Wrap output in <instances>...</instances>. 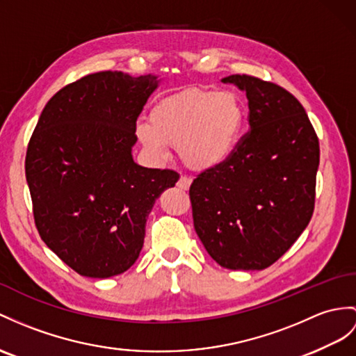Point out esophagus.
<instances>
[{"label": "esophagus", "mask_w": 356, "mask_h": 356, "mask_svg": "<svg viewBox=\"0 0 356 356\" xmlns=\"http://www.w3.org/2000/svg\"><path fill=\"white\" fill-rule=\"evenodd\" d=\"M190 184H192V179H190L188 177H181V178L178 179V183H177V186H178L181 190H188Z\"/></svg>", "instance_id": "obj_1"}]
</instances>
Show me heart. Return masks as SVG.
Wrapping results in <instances>:
<instances>
[{
    "label": "heart",
    "instance_id": "obj_1",
    "mask_svg": "<svg viewBox=\"0 0 356 356\" xmlns=\"http://www.w3.org/2000/svg\"><path fill=\"white\" fill-rule=\"evenodd\" d=\"M245 124L243 102L232 92L190 89L159 102L136 134L154 157L164 159L168 145L195 170H210L236 152Z\"/></svg>",
    "mask_w": 356,
    "mask_h": 356
}]
</instances>
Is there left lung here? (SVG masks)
Instances as JSON below:
<instances>
[{
    "instance_id": "left-lung-1",
    "label": "left lung",
    "mask_w": 356,
    "mask_h": 356,
    "mask_svg": "<svg viewBox=\"0 0 356 356\" xmlns=\"http://www.w3.org/2000/svg\"><path fill=\"white\" fill-rule=\"evenodd\" d=\"M222 81L246 92L250 129L228 161L193 179V225L222 267L263 270L313 216L318 138L305 108L281 86L238 74Z\"/></svg>"
}]
</instances>
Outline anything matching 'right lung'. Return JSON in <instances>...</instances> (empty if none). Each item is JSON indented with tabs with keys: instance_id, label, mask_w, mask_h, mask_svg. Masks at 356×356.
I'll return each mask as SVG.
<instances>
[{
	"instance_id": "right-lung-1",
	"label": "right lung",
	"mask_w": 356,
	"mask_h": 356,
	"mask_svg": "<svg viewBox=\"0 0 356 356\" xmlns=\"http://www.w3.org/2000/svg\"><path fill=\"white\" fill-rule=\"evenodd\" d=\"M155 75H86L51 98L25 157L34 223L45 245L81 276L131 267L145 225L179 175L134 163L136 122L157 89Z\"/></svg>"
}]
</instances>
